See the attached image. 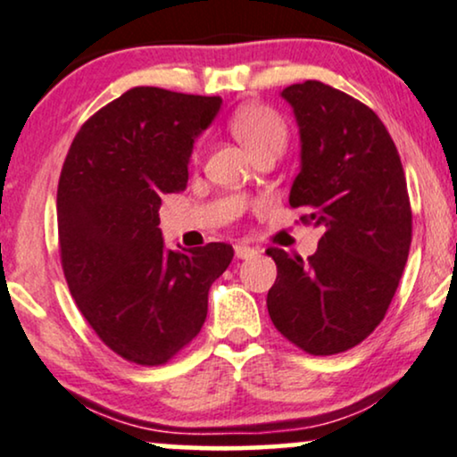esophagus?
Wrapping results in <instances>:
<instances>
[{
  "instance_id": "34e87169",
  "label": "esophagus",
  "mask_w": 457,
  "mask_h": 457,
  "mask_svg": "<svg viewBox=\"0 0 457 457\" xmlns=\"http://www.w3.org/2000/svg\"><path fill=\"white\" fill-rule=\"evenodd\" d=\"M258 253L256 247H250L245 245V243H237L235 245V256L239 260H247V258H253Z\"/></svg>"
}]
</instances>
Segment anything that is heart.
Listing matches in <instances>:
<instances>
[{"mask_svg": "<svg viewBox=\"0 0 457 457\" xmlns=\"http://www.w3.org/2000/svg\"><path fill=\"white\" fill-rule=\"evenodd\" d=\"M230 132L253 155L266 146H286L287 126L277 111L264 104H245L230 117Z\"/></svg>", "mask_w": 457, "mask_h": 457, "instance_id": "heart-1", "label": "heart"}]
</instances>
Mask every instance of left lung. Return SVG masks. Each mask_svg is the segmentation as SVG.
I'll return each instance as SVG.
<instances>
[{
  "label": "left lung",
  "instance_id": "obj_1",
  "mask_svg": "<svg viewBox=\"0 0 457 457\" xmlns=\"http://www.w3.org/2000/svg\"><path fill=\"white\" fill-rule=\"evenodd\" d=\"M300 134L289 205L323 228L308 260L272 247L277 281L266 295L275 328L311 354L363 342L386 315L411 243L401 157L380 117L321 81L281 92Z\"/></svg>",
  "mask_w": 457,
  "mask_h": 457
}]
</instances>
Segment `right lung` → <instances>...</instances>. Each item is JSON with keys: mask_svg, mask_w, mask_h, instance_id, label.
I'll list each match as a JSON object with an SVG mask.
<instances>
[{"mask_svg": "<svg viewBox=\"0 0 457 457\" xmlns=\"http://www.w3.org/2000/svg\"><path fill=\"white\" fill-rule=\"evenodd\" d=\"M222 98L132 87L77 132L58 182V241L71 295L111 351L162 365L204 328L228 243L170 250L159 205L188 182L193 145Z\"/></svg>", "mask_w": 457, "mask_h": 457, "instance_id": "right-lung-1", "label": "right lung"}]
</instances>
